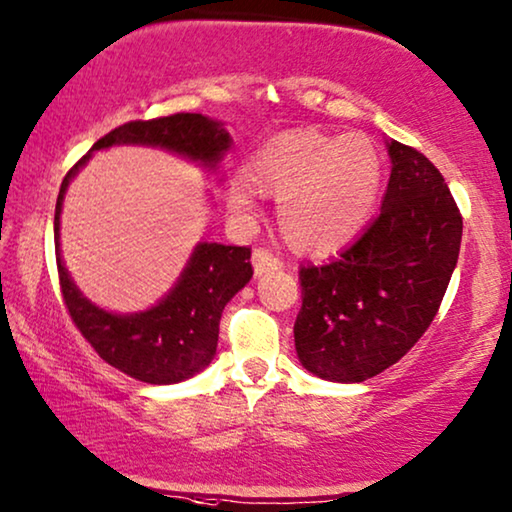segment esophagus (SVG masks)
Returning <instances> with one entry per match:
<instances>
[{
	"mask_svg": "<svg viewBox=\"0 0 512 512\" xmlns=\"http://www.w3.org/2000/svg\"><path fill=\"white\" fill-rule=\"evenodd\" d=\"M251 265H254L256 277L281 270V261L268 249H254V254H251Z\"/></svg>",
	"mask_w": 512,
	"mask_h": 512,
	"instance_id": "1",
	"label": "esophagus"
}]
</instances>
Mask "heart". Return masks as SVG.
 I'll return each instance as SVG.
<instances>
[{"instance_id":"obj_1","label":"heart","mask_w":512,"mask_h":512,"mask_svg":"<svg viewBox=\"0 0 512 512\" xmlns=\"http://www.w3.org/2000/svg\"><path fill=\"white\" fill-rule=\"evenodd\" d=\"M383 184V157L365 133L330 136L291 129L265 140L226 187L228 210L247 217L258 194L279 196L286 242L305 254H330L351 242L372 217Z\"/></svg>"}]
</instances>
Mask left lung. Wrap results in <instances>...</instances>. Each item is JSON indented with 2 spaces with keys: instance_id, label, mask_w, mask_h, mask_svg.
Masks as SVG:
<instances>
[{
  "instance_id": "1",
  "label": "left lung",
  "mask_w": 512,
  "mask_h": 512,
  "mask_svg": "<svg viewBox=\"0 0 512 512\" xmlns=\"http://www.w3.org/2000/svg\"><path fill=\"white\" fill-rule=\"evenodd\" d=\"M381 214L325 265L300 268L295 351L318 379L360 383L402 360L441 307L462 244V214L425 154L388 140Z\"/></svg>"
}]
</instances>
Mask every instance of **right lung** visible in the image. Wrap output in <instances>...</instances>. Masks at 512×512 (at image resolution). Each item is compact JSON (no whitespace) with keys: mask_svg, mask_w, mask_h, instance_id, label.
Wrapping results in <instances>:
<instances>
[{"mask_svg":"<svg viewBox=\"0 0 512 512\" xmlns=\"http://www.w3.org/2000/svg\"><path fill=\"white\" fill-rule=\"evenodd\" d=\"M115 145H147L175 152L207 170H217L231 150L233 138L224 124L201 113H177L157 120H136L106 133L66 173L55 205V251L59 286L66 309L108 365L131 379L168 385L187 381L201 372L217 353L221 311L231 298L249 284L251 249L226 247L219 242H198L184 265L180 279L157 305L136 314H113L87 300L73 284L59 254V214L64 194L92 152Z\"/></svg>","mask_w":512,"mask_h":512,"instance_id":"1","label":"right lung"}]
</instances>
